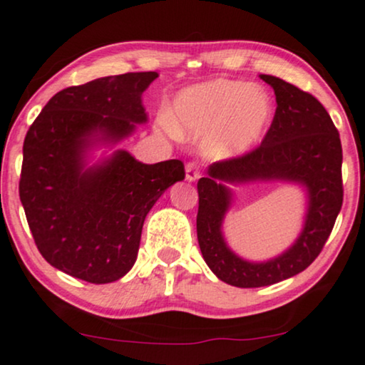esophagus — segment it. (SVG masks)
<instances>
[{
	"mask_svg": "<svg viewBox=\"0 0 365 365\" xmlns=\"http://www.w3.org/2000/svg\"><path fill=\"white\" fill-rule=\"evenodd\" d=\"M185 177L188 182H195V180L200 178V167H198L195 161H190V163L185 165Z\"/></svg>",
	"mask_w": 365,
	"mask_h": 365,
	"instance_id": "obj_1",
	"label": "esophagus"
}]
</instances>
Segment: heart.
<instances>
[{"instance_id":"1","label":"heart","mask_w":365,"mask_h":365,"mask_svg":"<svg viewBox=\"0 0 365 365\" xmlns=\"http://www.w3.org/2000/svg\"><path fill=\"white\" fill-rule=\"evenodd\" d=\"M274 116L267 92L246 82L215 79L178 92L163 126L182 138H210L215 158H234L256 146Z\"/></svg>"}]
</instances>
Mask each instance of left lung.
Instances as JSON below:
<instances>
[{"instance_id":"8db88e82","label":"left lung","mask_w":365,"mask_h":365,"mask_svg":"<svg viewBox=\"0 0 365 365\" xmlns=\"http://www.w3.org/2000/svg\"><path fill=\"white\" fill-rule=\"evenodd\" d=\"M261 79L273 87V123L261 146L249 153L212 163L197 183V237L212 273L237 288H259L292 278L315 261L342 209V145L327 109L308 92L274 76ZM288 181L307 192L302 232L279 257L262 263L237 257L225 242L222 224L232 205L229 185Z\"/></svg>"}]
</instances>
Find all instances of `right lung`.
Masks as SVG:
<instances>
[{
    "label": "right lung",
    "mask_w": 365,
    "mask_h": 365,
    "mask_svg": "<svg viewBox=\"0 0 365 365\" xmlns=\"http://www.w3.org/2000/svg\"><path fill=\"white\" fill-rule=\"evenodd\" d=\"M158 73L101 77L57 92L23 143L20 200L45 261L73 278L104 284L135 264L146 215L173 183L180 160L146 165L126 150L89 165L148 121L141 96Z\"/></svg>",
    "instance_id": "1"
}]
</instances>
